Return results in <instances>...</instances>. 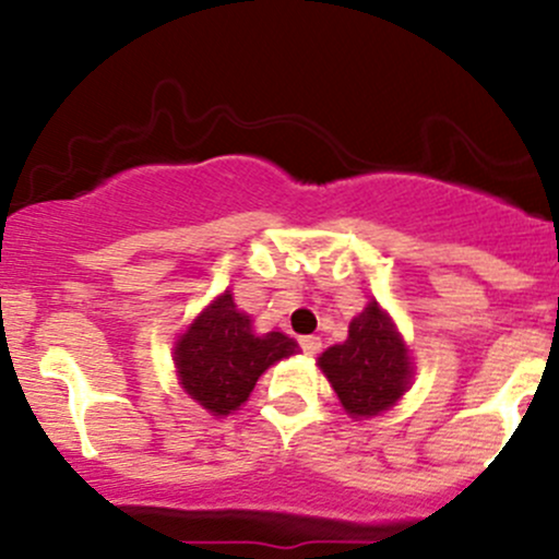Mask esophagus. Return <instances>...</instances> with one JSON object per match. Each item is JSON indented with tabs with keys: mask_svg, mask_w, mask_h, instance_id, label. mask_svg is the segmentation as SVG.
Wrapping results in <instances>:
<instances>
[{
	"mask_svg": "<svg viewBox=\"0 0 559 559\" xmlns=\"http://www.w3.org/2000/svg\"><path fill=\"white\" fill-rule=\"evenodd\" d=\"M300 346H302V352L308 354V357H313V354L321 352V337H316V335L300 337Z\"/></svg>",
	"mask_w": 559,
	"mask_h": 559,
	"instance_id": "34e87169",
	"label": "esophagus"
}]
</instances>
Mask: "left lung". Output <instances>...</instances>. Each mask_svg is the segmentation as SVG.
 I'll return each instance as SVG.
<instances>
[{
    "label": "left lung",
    "mask_w": 559,
    "mask_h": 559,
    "mask_svg": "<svg viewBox=\"0 0 559 559\" xmlns=\"http://www.w3.org/2000/svg\"><path fill=\"white\" fill-rule=\"evenodd\" d=\"M319 368L352 419H370L392 408L414 373L408 346L376 300L352 319L346 341L321 354Z\"/></svg>",
    "instance_id": "left-lung-1"
}]
</instances>
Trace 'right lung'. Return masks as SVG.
Returning <instances> with one entry per match:
<instances>
[{
	"mask_svg": "<svg viewBox=\"0 0 559 559\" xmlns=\"http://www.w3.org/2000/svg\"><path fill=\"white\" fill-rule=\"evenodd\" d=\"M297 348V341L284 332H253L251 319L224 292L178 337L175 368L191 400L213 416H227L246 403L270 365L292 357Z\"/></svg>",
	"mask_w": 559,
	"mask_h": 559,
	"instance_id": "right-lung-1",
	"label": "right lung"
}]
</instances>
